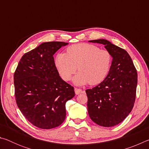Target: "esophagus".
<instances>
[{
  "label": "esophagus",
  "mask_w": 149,
  "mask_h": 149,
  "mask_svg": "<svg viewBox=\"0 0 149 149\" xmlns=\"http://www.w3.org/2000/svg\"><path fill=\"white\" fill-rule=\"evenodd\" d=\"M75 93L76 95H79L80 93H84V91H83L81 89H78V88H75Z\"/></svg>",
  "instance_id": "1"
}]
</instances>
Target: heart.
<instances>
[{
  "mask_svg": "<svg viewBox=\"0 0 149 149\" xmlns=\"http://www.w3.org/2000/svg\"><path fill=\"white\" fill-rule=\"evenodd\" d=\"M112 55L107 49L92 44L79 43L69 47L66 53H58L54 58L55 67L64 81L73 78L77 85H99L108 76L112 65Z\"/></svg>",
  "mask_w": 149,
  "mask_h": 149,
  "instance_id": "obj_1",
  "label": "heart"
}]
</instances>
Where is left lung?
I'll return each instance as SVG.
<instances>
[{"label":"left lung","mask_w":149,"mask_h":149,"mask_svg":"<svg viewBox=\"0 0 149 149\" xmlns=\"http://www.w3.org/2000/svg\"><path fill=\"white\" fill-rule=\"evenodd\" d=\"M89 42L104 45L112 57L110 70L101 84L87 89L88 114L99 125L112 127L132 112L136 97L137 73L132 58L124 49L105 39Z\"/></svg>","instance_id":"1"}]
</instances>
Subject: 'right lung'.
Segmentation results:
<instances>
[{
	"label": "right lung",
	"mask_w": 149,
	"mask_h": 149,
	"mask_svg": "<svg viewBox=\"0 0 149 149\" xmlns=\"http://www.w3.org/2000/svg\"><path fill=\"white\" fill-rule=\"evenodd\" d=\"M68 43L43 42L24 54L14 75L16 104L25 118L41 129L59 126L65 118V102L74 88L59 75L53 55Z\"/></svg>",
	"instance_id": "1"
}]
</instances>
